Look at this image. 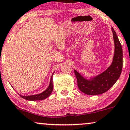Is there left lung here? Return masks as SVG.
<instances>
[{"label":"left lung","mask_w":130,"mask_h":130,"mask_svg":"<svg viewBox=\"0 0 130 130\" xmlns=\"http://www.w3.org/2000/svg\"><path fill=\"white\" fill-rule=\"evenodd\" d=\"M115 52L112 64L98 76L88 79L75 70L78 86L81 92L88 95H98L107 91L118 80L123 67V51L116 32L112 27Z\"/></svg>","instance_id":"obj_1"}]
</instances>
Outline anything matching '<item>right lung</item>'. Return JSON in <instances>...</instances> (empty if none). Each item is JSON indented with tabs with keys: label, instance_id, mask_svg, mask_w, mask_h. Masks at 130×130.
<instances>
[{
	"label": "right lung",
	"instance_id": "right-lung-1",
	"mask_svg": "<svg viewBox=\"0 0 130 130\" xmlns=\"http://www.w3.org/2000/svg\"><path fill=\"white\" fill-rule=\"evenodd\" d=\"M52 76H53V74H52V76H51L49 87L42 92L38 94L28 95V96H23V95H20V96L22 98H23V99H25L26 100H28V101H40V100H43L46 99L47 98H48V97L51 95L52 91H53Z\"/></svg>",
	"mask_w": 130,
	"mask_h": 130
}]
</instances>
